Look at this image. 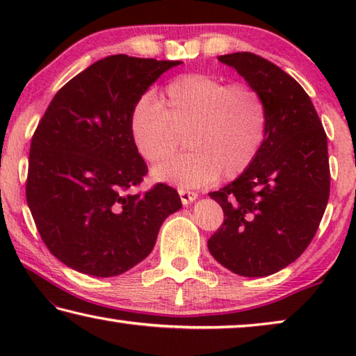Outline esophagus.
<instances>
[{
    "mask_svg": "<svg viewBox=\"0 0 356 356\" xmlns=\"http://www.w3.org/2000/svg\"><path fill=\"white\" fill-rule=\"evenodd\" d=\"M179 196H180V201H182L184 206H188V204H191L197 197L195 191H190L185 188H179Z\"/></svg>",
    "mask_w": 356,
    "mask_h": 356,
    "instance_id": "1",
    "label": "esophagus"
}]
</instances>
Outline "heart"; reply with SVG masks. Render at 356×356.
<instances>
[{"mask_svg": "<svg viewBox=\"0 0 356 356\" xmlns=\"http://www.w3.org/2000/svg\"><path fill=\"white\" fill-rule=\"evenodd\" d=\"M129 130L138 155L150 165L170 159L184 136L190 152L156 166L154 179L195 188L218 176L236 179L254 163L267 140L268 106L251 84L184 74L156 99L136 102Z\"/></svg>", "mask_w": 356, "mask_h": 356, "instance_id": "heart-1", "label": "heart"}]
</instances>
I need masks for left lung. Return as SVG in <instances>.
I'll return each mask as SVG.
<instances>
[{
  "label": "left lung",
  "mask_w": 356,
  "mask_h": 356,
  "mask_svg": "<svg viewBox=\"0 0 356 356\" xmlns=\"http://www.w3.org/2000/svg\"><path fill=\"white\" fill-rule=\"evenodd\" d=\"M262 92L268 134L261 154L232 184L209 193L225 221L207 240L210 254L240 276H268L303 254L330 197L327 134L293 78L254 53L218 58Z\"/></svg>",
  "instance_id": "left-lung-1"
}]
</instances>
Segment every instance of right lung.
I'll return each instance as SVG.
<instances>
[{
    "label": "right lung",
    "mask_w": 356,
    "mask_h": 356,
    "mask_svg": "<svg viewBox=\"0 0 356 356\" xmlns=\"http://www.w3.org/2000/svg\"><path fill=\"white\" fill-rule=\"evenodd\" d=\"M180 61L113 55L59 89L29 149L26 202L53 256L80 273L116 276L149 256L182 207L166 184L134 193L147 165L129 120L147 88Z\"/></svg>",
    "instance_id": "obj_1"
}]
</instances>
